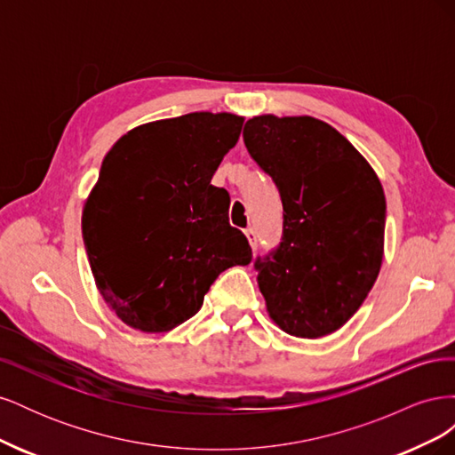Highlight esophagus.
Instances as JSON below:
<instances>
[{"label": "esophagus", "mask_w": 455, "mask_h": 455, "mask_svg": "<svg viewBox=\"0 0 455 455\" xmlns=\"http://www.w3.org/2000/svg\"><path fill=\"white\" fill-rule=\"evenodd\" d=\"M244 235H246V239H249V244L252 246V251H256V246H258V235H256V229H254V228L244 229Z\"/></svg>", "instance_id": "34e87169"}]
</instances>
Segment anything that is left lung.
I'll list each match as a JSON object with an SVG mask.
<instances>
[{
  "label": "left lung",
  "instance_id": "left-lung-1",
  "mask_svg": "<svg viewBox=\"0 0 455 455\" xmlns=\"http://www.w3.org/2000/svg\"><path fill=\"white\" fill-rule=\"evenodd\" d=\"M243 139L284 211L281 246L256 259L269 319L296 338L332 334L359 311L381 269L379 178L346 136L311 116H256Z\"/></svg>",
  "mask_w": 455,
  "mask_h": 455
}]
</instances>
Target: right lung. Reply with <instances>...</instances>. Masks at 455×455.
<instances>
[{
	"label": "right lung",
	"mask_w": 455,
	"mask_h": 455,
	"mask_svg": "<svg viewBox=\"0 0 455 455\" xmlns=\"http://www.w3.org/2000/svg\"><path fill=\"white\" fill-rule=\"evenodd\" d=\"M244 117L196 112L131 129L108 151L81 214L96 288L127 326L157 334L194 316L224 269L251 264L211 184Z\"/></svg>",
	"instance_id": "add662e5"
}]
</instances>
